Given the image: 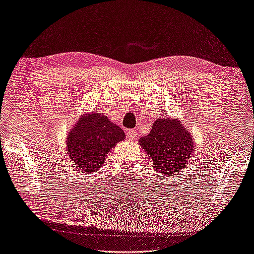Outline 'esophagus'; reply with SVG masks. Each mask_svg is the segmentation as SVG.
I'll return each mask as SVG.
<instances>
[{"instance_id": "1", "label": "esophagus", "mask_w": 254, "mask_h": 254, "mask_svg": "<svg viewBox=\"0 0 254 254\" xmlns=\"http://www.w3.org/2000/svg\"><path fill=\"white\" fill-rule=\"evenodd\" d=\"M137 135H138V133H137L136 129L131 128V129H127V137L129 138V139H135L137 137Z\"/></svg>"}]
</instances>
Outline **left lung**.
<instances>
[{
    "label": "left lung",
    "instance_id": "8db88e82",
    "mask_svg": "<svg viewBox=\"0 0 254 254\" xmlns=\"http://www.w3.org/2000/svg\"><path fill=\"white\" fill-rule=\"evenodd\" d=\"M139 144L152 159L154 168L162 174H173L185 166L194 148L192 136L178 119L159 118L150 133Z\"/></svg>",
    "mask_w": 254,
    "mask_h": 254
}]
</instances>
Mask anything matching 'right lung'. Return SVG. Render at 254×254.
<instances>
[{
    "label": "right lung",
    "instance_id": "obj_1",
    "mask_svg": "<svg viewBox=\"0 0 254 254\" xmlns=\"http://www.w3.org/2000/svg\"><path fill=\"white\" fill-rule=\"evenodd\" d=\"M126 134L103 114L80 118L67 137V151L74 166L92 173L104 164L106 157Z\"/></svg>",
    "mask_w": 254,
    "mask_h": 254
}]
</instances>
